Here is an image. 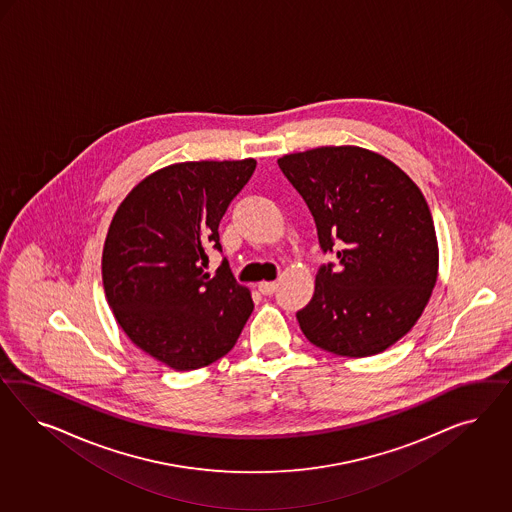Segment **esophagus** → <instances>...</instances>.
I'll return each mask as SVG.
<instances>
[{
    "label": "esophagus",
    "mask_w": 512,
    "mask_h": 512,
    "mask_svg": "<svg viewBox=\"0 0 512 512\" xmlns=\"http://www.w3.org/2000/svg\"><path fill=\"white\" fill-rule=\"evenodd\" d=\"M276 289H278V283H276V281H261V283H259V291H261L263 295H274Z\"/></svg>",
    "instance_id": "34e87169"
}]
</instances>
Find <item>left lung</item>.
Instances as JSON below:
<instances>
[{"instance_id":"obj_1","label":"left lung","mask_w":512,"mask_h":512,"mask_svg":"<svg viewBox=\"0 0 512 512\" xmlns=\"http://www.w3.org/2000/svg\"><path fill=\"white\" fill-rule=\"evenodd\" d=\"M279 169L308 204L323 253L304 336L341 357H372L419 321L437 279V238L415 182L383 155L323 146L283 155Z\"/></svg>"}]
</instances>
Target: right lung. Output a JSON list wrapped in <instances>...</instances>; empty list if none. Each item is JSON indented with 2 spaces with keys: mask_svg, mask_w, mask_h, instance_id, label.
<instances>
[{
  "mask_svg": "<svg viewBox=\"0 0 512 512\" xmlns=\"http://www.w3.org/2000/svg\"><path fill=\"white\" fill-rule=\"evenodd\" d=\"M257 161H187L135 187L110 223L103 287L129 340L174 370L225 357L253 300L223 259L210 278L208 249L221 251L219 221Z\"/></svg>",
  "mask_w": 512,
  "mask_h": 512,
  "instance_id": "1",
  "label": "right lung"
}]
</instances>
